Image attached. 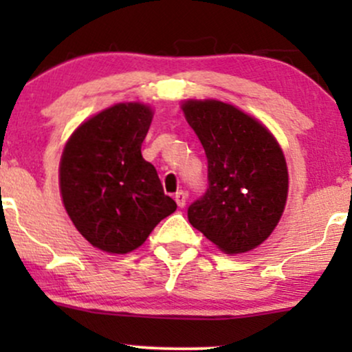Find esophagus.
I'll return each instance as SVG.
<instances>
[{
  "instance_id": "obj_1",
  "label": "esophagus",
  "mask_w": 352,
  "mask_h": 352,
  "mask_svg": "<svg viewBox=\"0 0 352 352\" xmlns=\"http://www.w3.org/2000/svg\"><path fill=\"white\" fill-rule=\"evenodd\" d=\"M187 199H188V195L184 192V190H180V192L175 193V201H177V205H179L180 208L185 207V204H187Z\"/></svg>"
}]
</instances>
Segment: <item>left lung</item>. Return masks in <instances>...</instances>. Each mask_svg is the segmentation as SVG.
<instances>
[{
  "mask_svg": "<svg viewBox=\"0 0 352 352\" xmlns=\"http://www.w3.org/2000/svg\"><path fill=\"white\" fill-rule=\"evenodd\" d=\"M208 162V190L188 220L227 254L252 252L273 233L288 200V165L270 129L217 99L180 104Z\"/></svg>",
  "mask_w": 352,
  "mask_h": 352,
  "instance_id": "left-lung-1",
  "label": "left lung"
}]
</instances>
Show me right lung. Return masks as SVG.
Returning a JSON list of instances; mask_svg holds the SVG:
<instances>
[{
	"label": "right lung",
	"mask_w": 352,
	"mask_h": 352,
	"mask_svg": "<svg viewBox=\"0 0 352 352\" xmlns=\"http://www.w3.org/2000/svg\"><path fill=\"white\" fill-rule=\"evenodd\" d=\"M152 119L148 104H114L80 122L63 148V205L76 230L104 253L134 252L177 210L140 152Z\"/></svg>",
	"instance_id": "obj_1"
}]
</instances>
